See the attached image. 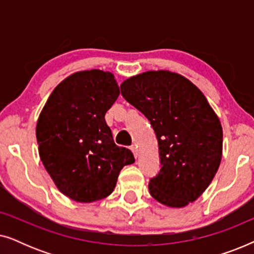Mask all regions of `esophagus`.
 I'll return each instance as SVG.
<instances>
[{
  "label": "esophagus",
  "mask_w": 254,
  "mask_h": 254,
  "mask_svg": "<svg viewBox=\"0 0 254 254\" xmlns=\"http://www.w3.org/2000/svg\"><path fill=\"white\" fill-rule=\"evenodd\" d=\"M130 150L133 151V154H134V156H135V158H137V157H138V150H137V147H136V145H131V147H130Z\"/></svg>",
  "instance_id": "esophagus-1"
}]
</instances>
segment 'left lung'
<instances>
[{"label":"left lung","mask_w":254,"mask_h":254,"mask_svg":"<svg viewBox=\"0 0 254 254\" xmlns=\"http://www.w3.org/2000/svg\"><path fill=\"white\" fill-rule=\"evenodd\" d=\"M121 95L150 121L161 169L149 192L168 207H185L202 194L222 158L220 119L203 93L184 76L147 71L126 79Z\"/></svg>","instance_id":"left-lung-1"}]
</instances>
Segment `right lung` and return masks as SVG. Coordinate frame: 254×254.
Returning <instances> with one entry per match:
<instances>
[{
  "label": "right lung",
  "instance_id": "obj_1",
  "mask_svg": "<svg viewBox=\"0 0 254 254\" xmlns=\"http://www.w3.org/2000/svg\"><path fill=\"white\" fill-rule=\"evenodd\" d=\"M119 93L109 71L75 72L53 90L38 119L41 162L59 190L77 202L110 195L121 169L135 162L105 121Z\"/></svg>",
  "mask_w": 254,
  "mask_h": 254
}]
</instances>
